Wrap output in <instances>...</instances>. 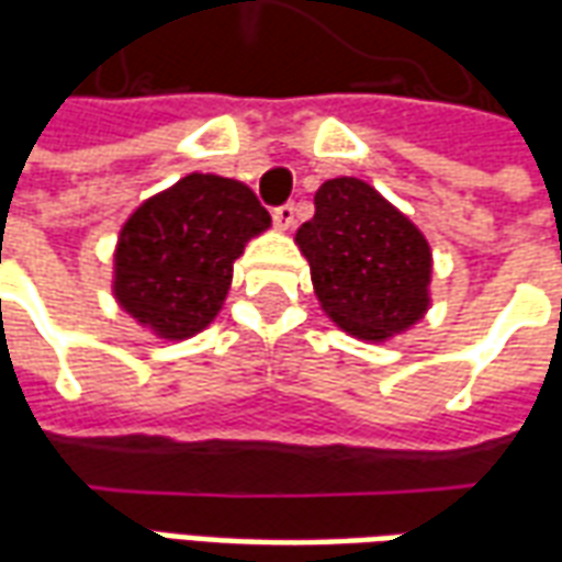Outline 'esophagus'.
<instances>
[{
    "instance_id": "1",
    "label": "esophagus",
    "mask_w": 562,
    "mask_h": 562,
    "mask_svg": "<svg viewBox=\"0 0 562 562\" xmlns=\"http://www.w3.org/2000/svg\"><path fill=\"white\" fill-rule=\"evenodd\" d=\"M273 225H277L280 232H289L294 225V204H282V207L273 210Z\"/></svg>"
}]
</instances>
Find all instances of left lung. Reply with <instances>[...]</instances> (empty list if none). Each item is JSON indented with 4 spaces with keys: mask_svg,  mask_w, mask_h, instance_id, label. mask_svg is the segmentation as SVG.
I'll use <instances>...</instances> for the list:
<instances>
[{
    "mask_svg": "<svg viewBox=\"0 0 562 562\" xmlns=\"http://www.w3.org/2000/svg\"><path fill=\"white\" fill-rule=\"evenodd\" d=\"M294 240L322 310L346 334L385 342L430 310L434 256L409 216L358 177L318 186L316 216Z\"/></svg>",
    "mask_w": 562,
    "mask_h": 562,
    "instance_id": "1",
    "label": "left lung"
}]
</instances>
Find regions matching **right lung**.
I'll return each instance as SVG.
<instances>
[{
    "instance_id": "add662e5",
    "label": "right lung",
    "mask_w": 562,
    "mask_h": 562,
    "mask_svg": "<svg viewBox=\"0 0 562 562\" xmlns=\"http://www.w3.org/2000/svg\"><path fill=\"white\" fill-rule=\"evenodd\" d=\"M268 228L270 213L249 186L186 173L120 228L116 304L161 340L195 337L220 316L244 246Z\"/></svg>"
}]
</instances>
